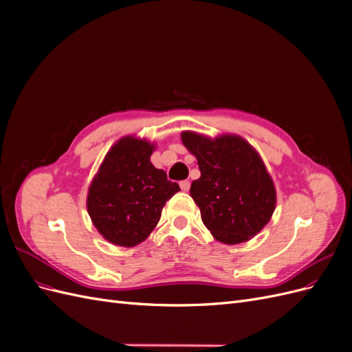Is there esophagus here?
I'll use <instances>...</instances> for the list:
<instances>
[{"mask_svg":"<svg viewBox=\"0 0 352 352\" xmlns=\"http://www.w3.org/2000/svg\"><path fill=\"white\" fill-rule=\"evenodd\" d=\"M189 188H190V182H189V180H182V182H180V189L185 190V192H188Z\"/></svg>","mask_w":352,"mask_h":352,"instance_id":"esophagus-1","label":"esophagus"}]
</instances>
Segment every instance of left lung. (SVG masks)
Returning <instances> with one entry per match:
<instances>
[{"label":"left lung","instance_id":"left-lung-1","mask_svg":"<svg viewBox=\"0 0 352 352\" xmlns=\"http://www.w3.org/2000/svg\"><path fill=\"white\" fill-rule=\"evenodd\" d=\"M182 142L198 160L201 176L189 190L212 236L235 245L257 235L276 204L273 180L260 155L235 135L210 140L184 132Z\"/></svg>","mask_w":352,"mask_h":352}]
</instances>
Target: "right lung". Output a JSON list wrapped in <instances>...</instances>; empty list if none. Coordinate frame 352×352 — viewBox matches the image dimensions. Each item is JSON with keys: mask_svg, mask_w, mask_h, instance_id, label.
I'll return each mask as SVG.
<instances>
[{"mask_svg": "<svg viewBox=\"0 0 352 352\" xmlns=\"http://www.w3.org/2000/svg\"><path fill=\"white\" fill-rule=\"evenodd\" d=\"M153 145L126 136L104 158L88 192V212L94 226L109 242L135 247L157 226L166 201L180 188L155 168Z\"/></svg>", "mask_w": 352, "mask_h": 352, "instance_id": "obj_1", "label": "right lung"}]
</instances>
